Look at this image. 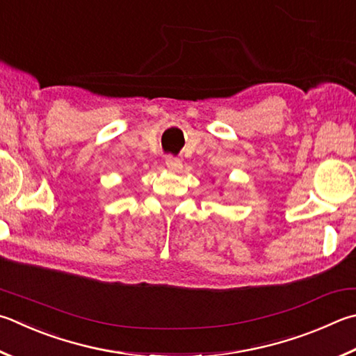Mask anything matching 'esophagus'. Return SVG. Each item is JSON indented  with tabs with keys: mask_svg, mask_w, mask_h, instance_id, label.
<instances>
[{
	"mask_svg": "<svg viewBox=\"0 0 356 356\" xmlns=\"http://www.w3.org/2000/svg\"><path fill=\"white\" fill-rule=\"evenodd\" d=\"M165 163H166L168 170H171V171H180V170H182V161H180L179 159H176V157H172V156H168L166 160H165Z\"/></svg>",
	"mask_w": 356,
	"mask_h": 356,
	"instance_id": "34e87169",
	"label": "esophagus"
}]
</instances>
